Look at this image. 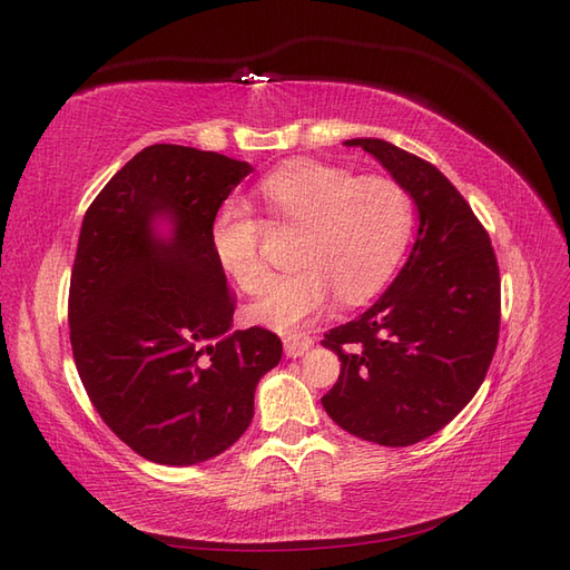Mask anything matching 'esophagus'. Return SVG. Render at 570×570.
Masks as SVG:
<instances>
[{
  "label": "esophagus",
  "instance_id": "esophagus-1",
  "mask_svg": "<svg viewBox=\"0 0 570 570\" xmlns=\"http://www.w3.org/2000/svg\"><path fill=\"white\" fill-rule=\"evenodd\" d=\"M314 340L304 335V333H289L285 335V354L289 358H297V356H304L308 350H312Z\"/></svg>",
  "mask_w": 570,
  "mask_h": 570
}]
</instances>
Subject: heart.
Returning <instances> with one entry per match:
<instances>
[{
  "instance_id": "heart-1",
  "label": "heart",
  "mask_w": 570,
  "mask_h": 570,
  "mask_svg": "<svg viewBox=\"0 0 570 570\" xmlns=\"http://www.w3.org/2000/svg\"><path fill=\"white\" fill-rule=\"evenodd\" d=\"M258 195L275 223L302 228L292 262L299 266L273 283L252 316L281 331L323 316L340 295L361 304L392 278L411 245L416 209L406 189L390 178H358L318 161L275 168ZM212 249L235 285L258 295L268 285L264 223L243 202H226L212 220Z\"/></svg>"
}]
</instances>
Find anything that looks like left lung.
<instances>
[{"mask_svg": "<svg viewBox=\"0 0 570 570\" xmlns=\"http://www.w3.org/2000/svg\"><path fill=\"white\" fill-rule=\"evenodd\" d=\"M381 161L419 209L416 243L366 314L321 342L340 361L323 409L383 446L435 435L473 400L499 340V266L490 235L440 170L377 137L344 142Z\"/></svg>", "mask_w": 570, "mask_h": 570, "instance_id": "8db88e82", "label": "left lung"}]
</instances>
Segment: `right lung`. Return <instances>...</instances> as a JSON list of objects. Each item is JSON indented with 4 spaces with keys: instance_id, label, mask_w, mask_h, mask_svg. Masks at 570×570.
<instances>
[{
    "instance_id": "add662e5",
    "label": "right lung",
    "mask_w": 570,
    "mask_h": 570,
    "mask_svg": "<svg viewBox=\"0 0 570 570\" xmlns=\"http://www.w3.org/2000/svg\"><path fill=\"white\" fill-rule=\"evenodd\" d=\"M249 174L216 151L151 145L82 218L68 292L76 368L101 421L154 463L226 452L283 356L266 327L230 331L235 297L209 239L220 204Z\"/></svg>"
}]
</instances>
